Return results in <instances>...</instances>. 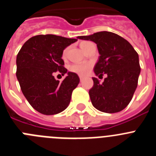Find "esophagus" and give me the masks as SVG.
<instances>
[{
    "label": "esophagus",
    "mask_w": 156,
    "mask_h": 156,
    "mask_svg": "<svg viewBox=\"0 0 156 156\" xmlns=\"http://www.w3.org/2000/svg\"><path fill=\"white\" fill-rule=\"evenodd\" d=\"M83 78H84V77L83 76H80V80L81 81H82L83 80Z\"/></svg>",
    "instance_id": "obj_1"
}]
</instances>
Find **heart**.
<instances>
[{
    "instance_id": "heart-1",
    "label": "heart",
    "mask_w": 156,
    "mask_h": 156,
    "mask_svg": "<svg viewBox=\"0 0 156 156\" xmlns=\"http://www.w3.org/2000/svg\"><path fill=\"white\" fill-rule=\"evenodd\" d=\"M90 43V42H88V41H83V42L81 43L80 47L83 51ZM66 55H67V49H65L62 53L63 58H66ZM90 67H91V65L90 63H77V64H73L70 66L69 69L73 73H75L79 74V75L85 76L89 73Z\"/></svg>"
}]
</instances>
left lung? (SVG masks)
<instances>
[{"label": "left lung", "instance_id": "obj_1", "mask_svg": "<svg viewBox=\"0 0 156 156\" xmlns=\"http://www.w3.org/2000/svg\"><path fill=\"white\" fill-rule=\"evenodd\" d=\"M78 38L97 44L100 56L94 71L98 76L107 74L102 83L92 78L94 86L89 95L93 106L107 113L124 109L137 87L140 73L138 54L126 40L112 32H98Z\"/></svg>", "mask_w": 156, "mask_h": 156}]
</instances>
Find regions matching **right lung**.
I'll use <instances>...</instances> for the list:
<instances>
[{
  "mask_svg": "<svg viewBox=\"0 0 156 156\" xmlns=\"http://www.w3.org/2000/svg\"><path fill=\"white\" fill-rule=\"evenodd\" d=\"M77 39H79L78 37ZM77 39L47 34L31 37L16 58V76L25 98L44 115H55L69 105L73 90L80 83L76 73L67 72L62 60L65 48ZM58 70L67 76L62 82L53 76Z\"/></svg>",
  "mask_w": 156,
  "mask_h": 156,
  "instance_id": "add662e5",
  "label": "right lung"
}]
</instances>
